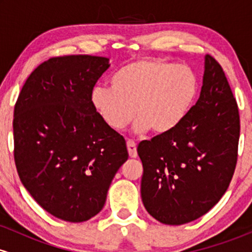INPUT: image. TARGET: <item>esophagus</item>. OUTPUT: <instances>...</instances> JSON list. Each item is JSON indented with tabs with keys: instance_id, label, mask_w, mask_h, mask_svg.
I'll return each instance as SVG.
<instances>
[{
	"instance_id": "34e87169",
	"label": "esophagus",
	"mask_w": 252,
	"mask_h": 252,
	"mask_svg": "<svg viewBox=\"0 0 252 252\" xmlns=\"http://www.w3.org/2000/svg\"><path fill=\"white\" fill-rule=\"evenodd\" d=\"M126 148H128L130 158H137V149H136V143L134 142V141H131V140L126 141Z\"/></svg>"
}]
</instances>
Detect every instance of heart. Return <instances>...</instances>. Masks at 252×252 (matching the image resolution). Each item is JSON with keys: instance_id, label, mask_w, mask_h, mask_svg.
Returning a JSON list of instances; mask_svg holds the SVG:
<instances>
[{"instance_id": "heart-1", "label": "heart", "mask_w": 252, "mask_h": 252, "mask_svg": "<svg viewBox=\"0 0 252 252\" xmlns=\"http://www.w3.org/2000/svg\"><path fill=\"white\" fill-rule=\"evenodd\" d=\"M199 77L185 65L137 59L112 74L110 88L96 86L91 104L103 122L123 130L137 115L134 129L168 135L180 128L198 99Z\"/></svg>"}]
</instances>
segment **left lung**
Masks as SVG:
<instances>
[{
  "instance_id": "left-lung-1",
  "label": "left lung",
  "mask_w": 252,
  "mask_h": 252,
  "mask_svg": "<svg viewBox=\"0 0 252 252\" xmlns=\"http://www.w3.org/2000/svg\"><path fill=\"white\" fill-rule=\"evenodd\" d=\"M239 112L218 62L205 56L200 97L180 128L142 141L141 196L146 210L167 225L193 221L226 192L237 163Z\"/></svg>"
}]
</instances>
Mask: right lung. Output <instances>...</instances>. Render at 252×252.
<instances>
[{"instance_id":"add662e5","label":"right lung","mask_w":252,"mask_h":252,"mask_svg":"<svg viewBox=\"0 0 252 252\" xmlns=\"http://www.w3.org/2000/svg\"><path fill=\"white\" fill-rule=\"evenodd\" d=\"M108 58H51L31 73L14 109L20 180L43 210L82 222L100 212L112 179L128 160L126 140L91 104Z\"/></svg>"}]
</instances>
